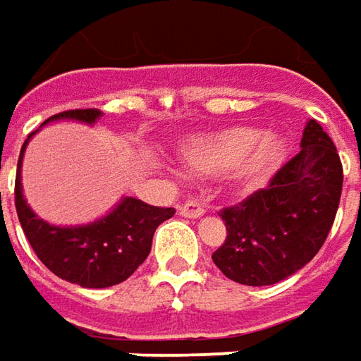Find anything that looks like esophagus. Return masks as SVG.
<instances>
[{
    "instance_id": "1",
    "label": "esophagus",
    "mask_w": 361,
    "mask_h": 361,
    "mask_svg": "<svg viewBox=\"0 0 361 361\" xmlns=\"http://www.w3.org/2000/svg\"><path fill=\"white\" fill-rule=\"evenodd\" d=\"M178 213L183 216H187V219H199V216L204 215V207H202L201 202L188 201L178 207Z\"/></svg>"
}]
</instances>
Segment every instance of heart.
Returning <instances> with one entry per match:
<instances>
[{
    "label": "heart",
    "instance_id": "1",
    "mask_svg": "<svg viewBox=\"0 0 361 361\" xmlns=\"http://www.w3.org/2000/svg\"><path fill=\"white\" fill-rule=\"evenodd\" d=\"M287 146L279 134H261L251 126L188 138L180 145L183 160L195 173H235L245 183L267 178L285 159Z\"/></svg>",
    "mask_w": 361,
    "mask_h": 361
}]
</instances>
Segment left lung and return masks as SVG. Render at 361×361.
Here are the masks:
<instances>
[{
	"label": "left lung",
	"instance_id": "1",
	"mask_svg": "<svg viewBox=\"0 0 361 361\" xmlns=\"http://www.w3.org/2000/svg\"><path fill=\"white\" fill-rule=\"evenodd\" d=\"M343 185L336 145L319 122L303 128L301 150L241 204L221 211L227 239L213 253L225 277L273 285L305 267L334 225Z\"/></svg>",
	"mask_w": 361,
	"mask_h": 361
}]
</instances>
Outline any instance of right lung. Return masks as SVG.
<instances>
[{"instance_id":"right-lung-1","label":"right lung","mask_w":361,"mask_h":361,"mask_svg":"<svg viewBox=\"0 0 361 361\" xmlns=\"http://www.w3.org/2000/svg\"><path fill=\"white\" fill-rule=\"evenodd\" d=\"M100 116L102 112L98 108L66 110L49 116L44 124L54 120L94 124ZM35 132L21 146L16 174V211L37 259L60 279L80 287L102 289L126 281L138 265L145 263L154 231L174 215V209L152 207L140 199L124 197L108 215L94 223L76 227L49 225L30 209L21 190V160Z\"/></svg>"}]
</instances>
